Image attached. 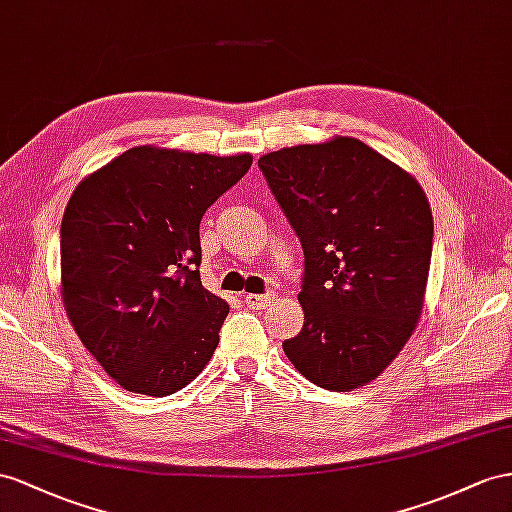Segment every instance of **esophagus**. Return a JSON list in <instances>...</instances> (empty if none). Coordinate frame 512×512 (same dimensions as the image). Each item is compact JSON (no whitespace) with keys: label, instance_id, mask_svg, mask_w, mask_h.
Wrapping results in <instances>:
<instances>
[{"label":"esophagus","instance_id":"obj_1","mask_svg":"<svg viewBox=\"0 0 512 512\" xmlns=\"http://www.w3.org/2000/svg\"><path fill=\"white\" fill-rule=\"evenodd\" d=\"M274 298H277V294H246L244 303L251 309H266Z\"/></svg>","mask_w":512,"mask_h":512}]
</instances>
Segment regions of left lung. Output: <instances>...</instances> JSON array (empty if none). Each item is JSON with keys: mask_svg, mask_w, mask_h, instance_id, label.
Instances as JSON below:
<instances>
[{"mask_svg": "<svg viewBox=\"0 0 512 512\" xmlns=\"http://www.w3.org/2000/svg\"><path fill=\"white\" fill-rule=\"evenodd\" d=\"M305 253L303 331L283 350L313 385L352 391L400 355L424 309L432 212L417 179L335 136L259 157Z\"/></svg>", "mask_w": 512, "mask_h": 512, "instance_id": "8db88e82", "label": "left lung"}]
</instances>
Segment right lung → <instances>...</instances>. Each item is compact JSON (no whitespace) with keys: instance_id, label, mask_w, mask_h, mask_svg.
<instances>
[{"instance_id":"obj_1","label":"right lung","mask_w":512,"mask_h":512,"mask_svg":"<svg viewBox=\"0 0 512 512\" xmlns=\"http://www.w3.org/2000/svg\"><path fill=\"white\" fill-rule=\"evenodd\" d=\"M251 164V153L142 144L73 190L60 227L64 311L123 389L170 396L212 359L229 305L201 283L199 225Z\"/></svg>"}]
</instances>
